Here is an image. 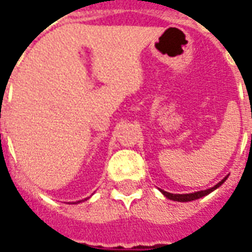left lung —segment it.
<instances>
[{
    "mask_svg": "<svg viewBox=\"0 0 252 252\" xmlns=\"http://www.w3.org/2000/svg\"><path fill=\"white\" fill-rule=\"evenodd\" d=\"M227 180V177L224 178L222 181H220L217 185H215L213 188L211 189H206V190H201V191H195V193H189V194H173V193H169V191H163V190H160L162 193H163L169 200H173V201H181V202H186V201H193V200H197V198H201V197H204V195L209 194L211 191H213L215 189H217L219 186L222 185L224 184V181Z\"/></svg>",
    "mask_w": 252,
    "mask_h": 252,
    "instance_id": "obj_1",
    "label": "left lung"
}]
</instances>
